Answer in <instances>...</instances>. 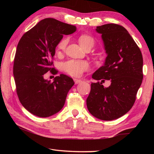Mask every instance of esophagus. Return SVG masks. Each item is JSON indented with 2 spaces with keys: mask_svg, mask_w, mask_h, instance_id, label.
<instances>
[{
  "mask_svg": "<svg viewBox=\"0 0 154 154\" xmlns=\"http://www.w3.org/2000/svg\"><path fill=\"white\" fill-rule=\"evenodd\" d=\"M74 82L75 83V84H78V83H82V81L79 79H74Z\"/></svg>",
  "mask_w": 154,
  "mask_h": 154,
  "instance_id": "esophagus-1",
  "label": "esophagus"
}]
</instances>
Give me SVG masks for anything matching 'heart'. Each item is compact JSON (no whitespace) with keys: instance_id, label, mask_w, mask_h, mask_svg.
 I'll use <instances>...</instances> for the list:
<instances>
[{"instance_id":"heart-1","label":"heart","mask_w":154,"mask_h":154,"mask_svg":"<svg viewBox=\"0 0 154 154\" xmlns=\"http://www.w3.org/2000/svg\"><path fill=\"white\" fill-rule=\"evenodd\" d=\"M69 42L68 38H63L57 45V51H64ZM79 42L83 49L88 46H92L94 44V38L88 35H82L79 36ZM90 68L89 62L85 60H70L64 63L63 69L68 74L72 77H80L83 72L88 71Z\"/></svg>"}]
</instances>
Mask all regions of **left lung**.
<instances>
[{
    "instance_id": "obj_1",
    "label": "left lung",
    "mask_w": 154,
    "mask_h": 154,
    "mask_svg": "<svg viewBox=\"0 0 154 154\" xmlns=\"http://www.w3.org/2000/svg\"><path fill=\"white\" fill-rule=\"evenodd\" d=\"M96 30L102 35L107 57L104 66L92 75L98 82L91 83L87 107L96 118L113 120L123 116L134 105L143 78V56L122 26L107 24L97 26ZM105 80L111 81L108 88L102 84Z\"/></svg>"
}]
</instances>
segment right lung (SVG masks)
<instances>
[{
    "label": "right lung",
    "mask_w": 154,
    "mask_h": 154,
    "mask_svg": "<svg viewBox=\"0 0 154 154\" xmlns=\"http://www.w3.org/2000/svg\"><path fill=\"white\" fill-rule=\"evenodd\" d=\"M76 30L75 26L45 18L24 33L17 44L14 63L16 92L23 106L36 116L47 118L60 111L74 85L66 75L56 76L52 82L44 79L43 75L58 74L53 67L56 47L63 35Z\"/></svg>",
    "instance_id": "right-lung-1"
}]
</instances>
